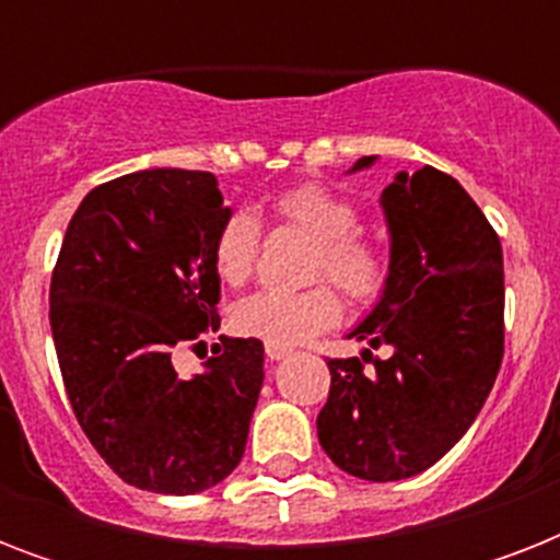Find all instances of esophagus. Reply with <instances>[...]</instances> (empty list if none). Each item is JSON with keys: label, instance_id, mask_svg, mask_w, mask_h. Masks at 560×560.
I'll return each instance as SVG.
<instances>
[{"label": "esophagus", "instance_id": "obj_1", "mask_svg": "<svg viewBox=\"0 0 560 560\" xmlns=\"http://www.w3.org/2000/svg\"><path fill=\"white\" fill-rule=\"evenodd\" d=\"M290 354V349H281V346H267V358L270 360H284Z\"/></svg>", "mask_w": 560, "mask_h": 560}]
</instances>
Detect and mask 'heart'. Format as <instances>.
I'll return each mask as SVG.
<instances>
[{"mask_svg":"<svg viewBox=\"0 0 560 560\" xmlns=\"http://www.w3.org/2000/svg\"><path fill=\"white\" fill-rule=\"evenodd\" d=\"M272 209L288 226H296L316 244L314 279H331L354 302H372L386 284L383 253L366 237L354 235L360 223L358 206L325 186L305 183L279 194ZM261 246V226L249 211H235L214 235V270L229 284H241L255 270ZM340 299L331 288H311L302 293L258 290L235 307V328L267 346H299L314 340L340 323Z\"/></svg>","mask_w":560,"mask_h":560,"instance_id":"heart-1","label":"heart"}]
</instances>
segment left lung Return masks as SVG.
Masks as SVG:
<instances>
[{
	"mask_svg": "<svg viewBox=\"0 0 560 560\" xmlns=\"http://www.w3.org/2000/svg\"><path fill=\"white\" fill-rule=\"evenodd\" d=\"M363 156L354 171L372 168ZM389 272L377 305L351 328L359 358L328 360L316 418L337 468L369 482L409 479L442 459L486 404L503 363V246L470 194L433 165L381 191ZM386 345L390 358H371ZM373 369L362 372V363Z\"/></svg>",
	"mask_w": 560,
	"mask_h": 560,
	"instance_id": "left-lung-1",
	"label": "left lung"
}]
</instances>
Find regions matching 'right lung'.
<instances>
[{"instance_id": "add662e5", "label": "right lung", "mask_w": 560, "mask_h": 560, "mask_svg": "<svg viewBox=\"0 0 560 560\" xmlns=\"http://www.w3.org/2000/svg\"><path fill=\"white\" fill-rule=\"evenodd\" d=\"M232 214L209 171L148 168L92 188L48 290L74 418L127 486L200 494L244 456L264 383L261 340L214 342L179 377L171 354L220 328L214 235Z\"/></svg>"}]
</instances>
